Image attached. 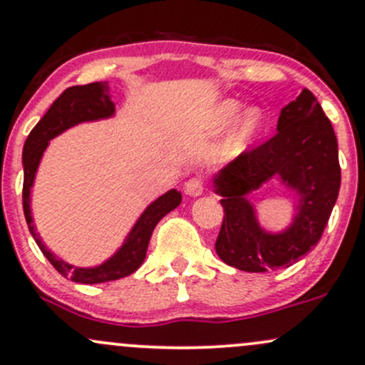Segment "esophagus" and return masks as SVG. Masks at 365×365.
I'll use <instances>...</instances> for the list:
<instances>
[{
    "label": "esophagus",
    "mask_w": 365,
    "mask_h": 365,
    "mask_svg": "<svg viewBox=\"0 0 365 365\" xmlns=\"http://www.w3.org/2000/svg\"><path fill=\"white\" fill-rule=\"evenodd\" d=\"M205 190V183H202L201 178H190L189 182L185 183V194L192 195V197H197V195L202 194Z\"/></svg>",
    "instance_id": "obj_1"
}]
</instances>
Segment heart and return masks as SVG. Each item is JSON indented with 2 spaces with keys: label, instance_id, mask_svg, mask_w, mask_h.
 <instances>
[{
  "label": "heart",
  "instance_id": "obj_1",
  "mask_svg": "<svg viewBox=\"0 0 365 365\" xmlns=\"http://www.w3.org/2000/svg\"><path fill=\"white\" fill-rule=\"evenodd\" d=\"M241 110V103L236 99H225L213 106L210 112V128L222 131L232 122V128L225 140V150L229 153L241 152L248 143L255 141L266 129V113L257 106Z\"/></svg>",
  "mask_w": 365,
  "mask_h": 365
}]
</instances>
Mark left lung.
I'll use <instances>...</instances> for the list:
<instances>
[{
  "mask_svg": "<svg viewBox=\"0 0 365 365\" xmlns=\"http://www.w3.org/2000/svg\"><path fill=\"white\" fill-rule=\"evenodd\" d=\"M269 141L241 153L213 176L224 222L215 250L227 266L247 273L289 267L320 241L341 187L337 140L312 91L282 108ZM278 178L294 190L293 222L279 233L266 232L246 195Z\"/></svg>",
  "mask_w": 365,
  "mask_h": 365,
  "instance_id": "obj_1",
  "label": "left lung"
}]
</instances>
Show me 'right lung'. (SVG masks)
<instances>
[{
	"label": "right lung",
	"instance_id": "obj_1",
	"mask_svg": "<svg viewBox=\"0 0 365 365\" xmlns=\"http://www.w3.org/2000/svg\"><path fill=\"white\" fill-rule=\"evenodd\" d=\"M113 115L115 105L112 101V96H110L108 82L73 86L70 89L64 91L52 103L48 112L34 125L33 131L29 133L28 140H26L24 150H22V166H24L22 206H24L26 222H28L31 236L34 237L41 253L48 259V262L64 278H70L71 282L76 283H86V285L113 282V279H120L124 276L133 274L143 264L145 257H147L148 241H150L155 225L159 224V220L164 215L170 213L171 210H175L182 202V194L176 189L168 190L166 194L157 197L140 215L136 224L133 225V229L125 236L122 247L110 259H106L105 262L98 264L94 267L71 266V264L64 262L63 259H59L56 253H52L45 247L40 234L36 232V225H34L33 215H31V189L34 185V176H36L41 157H43L52 138L59 136L66 129L76 124H82V122L110 118Z\"/></svg>",
	"mask_w": 365,
	"mask_h": 365
}]
</instances>
